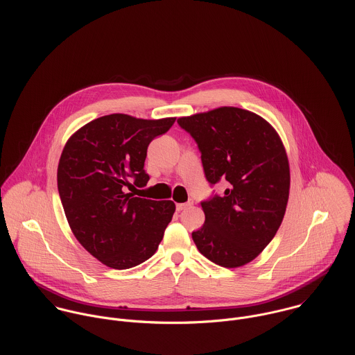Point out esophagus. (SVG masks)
<instances>
[{
  "label": "esophagus",
  "mask_w": 355,
  "mask_h": 355,
  "mask_svg": "<svg viewBox=\"0 0 355 355\" xmlns=\"http://www.w3.org/2000/svg\"><path fill=\"white\" fill-rule=\"evenodd\" d=\"M191 205H193V201H189V202L184 203H176V210L180 211V210H183V209H186V207H189V206H191Z\"/></svg>",
  "instance_id": "esophagus-1"
}]
</instances>
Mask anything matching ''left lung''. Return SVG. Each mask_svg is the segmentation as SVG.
Segmentation results:
<instances>
[{
  "mask_svg": "<svg viewBox=\"0 0 355 355\" xmlns=\"http://www.w3.org/2000/svg\"><path fill=\"white\" fill-rule=\"evenodd\" d=\"M202 153L209 183H227L202 205L205 223L193 241L211 262L239 268L276 235L290 196V164L277 131L257 113L220 106L178 119Z\"/></svg>",
  "mask_w": 355,
  "mask_h": 355,
  "instance_id": "8db88e82",
  "label": "left lung"
}]
</instances>
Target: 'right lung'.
<instances>
[{
	"label": "right lung",
	"instance_id": "1",
	"mask_svg": "<svg viewBox=\"0 0 355 355\" xmlns=\"http://www.w3.org/2000/svg\"><path fill=\"white\" fill-rule=\"evenodd\" d=\"M175 119L106 114L80 127L62 149L57 187L67 221L78 242L109 268L149 259L172 220L173 201L134 197L127 189L132 178L138 187L148 184V146Z\"/></svg>",
	"mask_w": 355,
	"mask_h": 355
}]
</instances>
